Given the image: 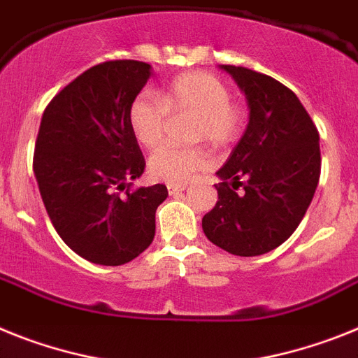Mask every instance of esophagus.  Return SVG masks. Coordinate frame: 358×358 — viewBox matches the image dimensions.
<instances>
[{
  "label": "esophagus",
  "mask_w": 358,
  "mask_h": 358,
  "mask_svg": "<svg viewBox=\"0 0 358 358\" xmlns=\"http://www.w3.org/2000/svg\"><path fill=\"white\" fill-rule=\"evenodd\" d=\"M186 190V185H168V194L177 195Z\"/></svg>",
  "instance_id": "esophagus-1"
}]
</instances>
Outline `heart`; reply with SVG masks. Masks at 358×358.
<instances>
[{"instance_id": "b5f03b06", "label": "heart", "mask_w": 358, "mask_h": 358, "mask_svg": "<svg viewBox=\"0 0 358 358\" xmlns=\"http://www.w3.org/2000/svg\"><path fill=\"white\" fill-rule=\"evenodd\" d=\"M194 114V139H206L213 146L234 143L243 127V112L231 103V92L222 81L206 72H186L173 78L159 99L148 92L136 96L128 106V127L136 141L145 148L161 143L166 114ZM210 163L201 146H161L148 159L150 176L170 185H185Z\"/></svg>"}]
</instances>
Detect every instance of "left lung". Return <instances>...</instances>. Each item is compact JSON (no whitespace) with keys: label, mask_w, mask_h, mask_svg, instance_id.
Listing matches in <instances>:
<instances>
[{"label":"left lung","mask_w":358,"mask_h":358,"mask_svg":"<svg viewBox=\"0 0 358 358\" xmlns=\"http://www.w3.org/2000/svg\"><path fill=\"white\" fill-rule=\"evenodd\" d=\"M221 69L244 92L250 119L217 170L219 199L203 217V231L228 253L255 257L280 246L306 213L319 185V132L299 97L277 79L244 66Z\"/></svg>","instance_id":"8db88e82"}]
</instances>
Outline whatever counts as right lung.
I'll list each match as a JSON object with an SVG mask.
<instances>
[{
    "mask_svg": "<svg viewBox=\"0 0 358 358\" xmlns=\"http://www.w3.org/2000/svg\"><path fill=\"white\" fill-rule=\"evenodd\" d=\"M150 76L143 61H106L78 76L43 112L34 150L43 204L66 246L94 264L121 266L145 252L155 210L168 197L164 185L130 190L145 157L128 106Z\"/></svg>",
    "mask_w": 358,
    "mask_h": 358,
    "instance_id": "right-lung-1",
    "label": "right lung"
}]
</instances>
